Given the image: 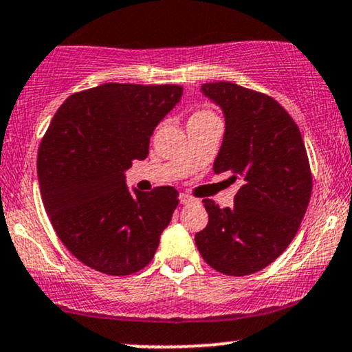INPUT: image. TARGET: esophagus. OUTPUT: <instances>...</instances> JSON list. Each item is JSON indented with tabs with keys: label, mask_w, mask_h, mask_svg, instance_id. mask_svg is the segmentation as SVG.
Returning a JSON list of instances; mask_svg holds the SVG:
<instances>
[{
	"label": "esophagus",
	"mask_w": 352,
	"mask_h": 352,
	"mask_svg": "<svg viewBox=\"0 0 352 352\" xmlns=\"http://www.w3.org/2000/svg\"><path fill=\"white\" fill-rule=\"evenodd\" d=\"M179 200L182 205H188V204H192V201H195V199H193V197H190L188 193H180Z\"/></svg>",
	"instance_id": "obj_1"
}]
</instances>
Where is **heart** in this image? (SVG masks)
Instances as JSON below:
<instances>
[{"mask_svg":"<svg viewBox=\"0 0 352 352\" xmlns=\"http://www.w3.org/2000/svg\"><path fill=\"white\" fill-rule=\"evenodd\" d=\"M208 117H213V114L210 111H195L192 116H190L188 122H193V120H204V119H208Z\"/></svg>","mask_w":352,"mask_h":352,"instance_id":"obj_1","label":"heart"}]
</instances>
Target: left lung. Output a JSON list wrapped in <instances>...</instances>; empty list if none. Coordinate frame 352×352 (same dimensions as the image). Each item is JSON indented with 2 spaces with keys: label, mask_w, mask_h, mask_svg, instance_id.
<instances>
[{
  "label": "left lung",
  "mask_w": 352,
  "mask_h": 352,
  "mask_svg": "<svg viewBox=\"0 0 352 352\" xmlns=\"http://www.w3.org/2000/svg\"><path fill=\"white\" fill-rule=\"evenodd\" d=\"M225 116L213 172H230L241 187L232 208L205 199L208 223L195 235L207 263L246 276L288 248L308 208L313 177L300 129L270 96L220 80L201 86Z\"/></svg>",
  "instance_id": "1"
}]
</instances>
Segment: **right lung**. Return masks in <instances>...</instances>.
Listing matches in <instances>:
<instances>
[{"label": "right lung", "instance_id": "right-lung-1", "mask_svg": "<svg viewBox=\"0 0 352 352\" xmlns=\"http://www.w3.org/2000/svg\"><path fill=\"white\" fill-rule=\"evenodd\" d=\"M182 92L107 82L69 96L52 117L38 152L43 204L59 240L89 268L125 276L155 254L179 192L132 193L124 172L147 157L153 129Z\"/></svg>", "mask_w": 352, "mask_h": 352}]
</instances>
